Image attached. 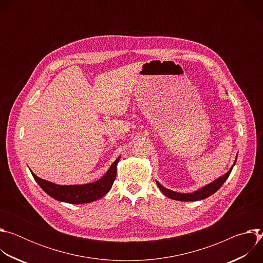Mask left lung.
Returning a JSON list of instances; mask_svg holds the SVG:
<instances>
[{
	"label": "left lung",
	"mask_w": 263,
	"mask_h": 263,
	"mask_svg": "<svg viewBox=\"0 0 263 263\" xmlns=\"http://www.w3.org/2000/svg\"><path fill=\"white\" fill-rule=\"evenodd\" d=\"M236 162V161H235ZM234 162V164H235ZM233 166L231 167V170L224 174L222 177L218 178L217 180L213 181L212 183L206 185L205 187H203V189L193 193V194H179V193H176V192H172V191H168L166 189H164V187L162 185H160L158 182L157 185L160 189V191L167 197V198H171L173 200H177V201H199V200H203V199H206L208 198L209 196L213 195L215 192H217L220 186L224 183V181L227 180V178L229 177V175L231 174V171H232Z\"/></svg>",
	"instance_id": "1"
}]
</instances>
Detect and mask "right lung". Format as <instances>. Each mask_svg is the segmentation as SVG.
Wrapping results in <instances>:
<instances>
[{
  "mask_svg": "<svg viewBox=\"0 0 263 263\" xmlns=\"http://www.w3.org/2000/svg\"><path fill=\"white\" fill-rule=\"evenodd\" d=\"M119 160L120 157L110 166L103 178L84 185H57L39 178L32 172L31 174L50 197L70 204H84L99 200L110 191L117 177V164Z\"/></svg>",
  "mask_w": 263,
  "mask_h": 263,
  "instance_id": "obj_1",
  "label": "right lung"
}]
</instances>
